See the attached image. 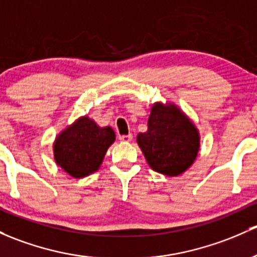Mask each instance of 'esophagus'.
Segmentation results:
<instances>
[{"instance_id": "1", "label": "esophagus", "mask_w": 257, "mask_h": 257, "mask_svg": "<svg viewBox=\"0 0 257 257\" xmlns=\"http://www.w3.org/2000/svg\"><path fill=\"white\" fill-rule=\"evenodd\" d=\"M118 138H119L120 142H125V143L132 142V140H133V136H132V134H128V136H119Z\"/></svg>"}]
</instances>
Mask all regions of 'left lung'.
Listing matches in <instances>:
<instances>
[{"label":"left lung","instance_id":"8db88e82","mask_svg":"<svg viewBox=\"0 0 257 257\" xmlns=\"http://www.w3.org/2000/svg\"><path fill=\"white\" fill-rule=\"evenodd\" d=\"M137 143L154 171L178 176L192 166L201 147V137L193 121L171 102H156L151 107L148 131Z\"/></svg>","mask_w":257,"mask_h":257}]
</instances>
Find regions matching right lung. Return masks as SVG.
<instances>
[{
  "label": "right lung",
  "mask_w": 257,
  "mask_h": 257,
  "mask_svg": "<svg viewBox=\"0 0 257 257\" xmlns=\"http://www.w3.org/2000/svg\"><path fill=\"white\" fill-rule=\"evenodd\" d=\"M110 126H99L87 115L67 125L53 144L54 160L66 174L82 178L101 167L108 148L114 143Z\"/></svg>",
  "instance_id": "add662e5"
}]
</instances>
